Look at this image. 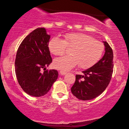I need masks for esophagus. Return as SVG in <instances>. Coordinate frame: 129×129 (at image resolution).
<instances>
[{
  "mask_svg": "<svg viewBox=\"0 0 129 129\" xmlns=\"http://www.w3.org/2000/svg\"><path fill=\"white\" fill-rule=\"evenodd\" d=\"M59 73L61 75H65L67 73V72H62V71H60Z\"/></svg>",
  "mask_w": 129,
  "mask_h": 129,
  "instance_id": "1",
  "label": "esophagus"
}]
</instances>
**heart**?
I'll list each match as a JSON object with an SVG mask.
<instances>
[{
    "instance_id": "1",
    "label": "heart",
    "mask_w": 129,
    "mask_h": 129,
    "mask_svg": "<svg viewBox=\"0 0 129 129\" xmlns=\"http://www.w3.org/2000/svg\"><path fill=\"white\" fill-rule=\"evenodd\" d=\"M64 40L54 37L48 43V48L53 54L62 55L67 47L72 48L70 56L56 58L53 65L56 69L67 72L79 64L82 69H88L98 61L103 51V45L93 37L80 33H67Z\"/></svg>"
}]
</instances>
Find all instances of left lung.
I'll return each instance as SVG.
<instances>
[{
    "instance_id": "left-lung-1",
    "label": "left lung",
    "mask_w": 129,
    "mask_h": 129,
    "mask_svg": "<svg viewBox=\"0 0 129 129\" xmlns=\"http://www.w3.org/2000/svg\"><path fill=\"white\" fill-rule=\"evenodd\" d=\"M104 56L96 63L77 75L75 84L71 88L72 94L79 100H93L100 95L107 88L112 78L113 69V51L107 42Z\"/></svg>"
}]
</instances>
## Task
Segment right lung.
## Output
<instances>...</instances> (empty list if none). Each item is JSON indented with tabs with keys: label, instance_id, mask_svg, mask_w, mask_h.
Segmentation results:
<instances>
[{
	"label": "right lung",
	"instance_id": "1",
	"mask_svg": "<svg viewBox=\"0 0 129 129\" xmlns=\"http://www.w3.org/2000/svg\"><path fill=\"white\" fill-rule=\"evenodd\" d=\"M50 35L45 28H38L23 40L16 54L15 72L21 88L29 95L40 97L51 89L58 77L56 70L42 69L52 62L48 48Z\"/></svg>",
	"mask_w": 129,
	"mask_h": 129
}]
</instances>
